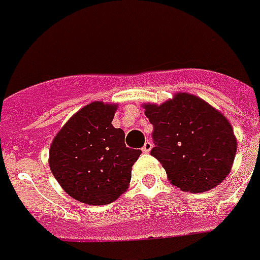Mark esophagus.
I'll return each mask as SVG.
<instances>
[{
  "label": "esophagus",
  "mask_w": 260,
  "mask_h": 260,
  "mask_svg": "<svg viewBox=\"0 0 260 260\" xmlns=\"http://www.w3.org/2000/svg\"><path fill=\"white\" fill-rule=\"evenodd\" d=\"M152 149V143L151 141H145L144 145H143V148H141V151L144 152V153H149Z\"/></svg>",
  "instance_id": "obj_1"
}]
</instances>
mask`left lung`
<instances>
[{
    "mask_svg": "<svg viewBox=\"0 0 260 260\" xmlns=\"http://www.w3.org/2000/svg\"><path fill=\"white\" fill-rule=\"evenodd\" d=\"M155 147L171 184L184 192L215 188L231 172L236 137L223 113L203 99L179 92L163 104H144Z\"/></svg>",
    "mask_w": 260,
    "mask_h": 260,
    "instance_id": "8db88e82",
    "label": "left lung"
}]
</instances>
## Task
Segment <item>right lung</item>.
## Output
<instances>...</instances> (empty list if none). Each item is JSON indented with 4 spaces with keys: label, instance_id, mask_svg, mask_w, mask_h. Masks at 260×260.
I'll return each instance as SVG.
<instances>
[{
    "label": "right lung",
    "instance_id": "obj_1",
    "mask_svg": "<svg viewBox=\"0 0 260 260\" xmlns=\"http://www.w3.org/2000/svg\"><path fill=\"white\" fill-rule=\"evenodd\" d=\"M117 104L93 101L76 112L54 136L52 174L69 196L90 206L115 202L128 189L140 149L126 148L125 134L112 125Z\"/></svg>",
    "mask_w": 260,
    "mask_h": 260
}]
</instances>
